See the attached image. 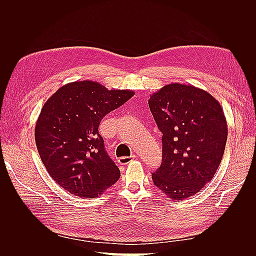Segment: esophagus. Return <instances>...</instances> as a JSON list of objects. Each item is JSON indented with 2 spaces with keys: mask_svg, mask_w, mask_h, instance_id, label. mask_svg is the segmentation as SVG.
Masks as SVG:
<instances>
[{
  "mask_svg": "<svg viewBox=\"0 0 256 256\" xmlns=\"http://www.w3.org/2000/svg\"><path fill=\"white\" fill-rule=\"evenodd\" d=\"M134 158H136V154H132L130 157H120L118 159V162L120 164H129V162L132 161Z\"/></svg>",
  "mask_w": 256,
  "mask_h": 256,
  "instance_id": "1",
  "label": "esophagus"
}]
</instances>
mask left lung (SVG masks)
I'll return each instance as SVG.
<instances>
[{
	"instance_id": "8db88e82",
	"label": "left lung",
	"mask_w": 256,
	"mask_h": 256,
	"mask_svg": "<svg viewBox=\"0 0 256 256\" xmlns=\"http://www.w3.org/2000/svg\"><path fill=\"white\" fill-rule=\"evenodd\" d=\"M148 106L162 134V162L154 184L171 200L196 194L212 180L228 140L220 104L204 90L180 83L154 92Z\"/></svg>"
}]
</instances>
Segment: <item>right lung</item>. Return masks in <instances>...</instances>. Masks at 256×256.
<instances>
[{"mask_svg": "<svg viewBox=\"0 0 256 256\" xmlns=\"http://www.w3.org/2000/svg\"><path fill=\"white\" fill-rule=\"evenodd\" d=\"M134 95L85 80L67 83L44 102L35 142L44 166L62 188L92 198L118 180L120 168L106 154L98 127L106 114Z\"/></svg>", "mask_w": 256, "mask_h": 256, "instance_id": "obj_1", "label": "right lung"}]
</instances>
